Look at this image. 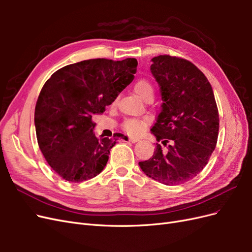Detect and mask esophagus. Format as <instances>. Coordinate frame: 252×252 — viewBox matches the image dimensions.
Masks as SVG:
<instances>
[{
  "instance_id": "obj_1",
  "label": "esophagus",
  "mask_w": 252,
  "mask_h": 252,
  "mask_svg": "<svg viewBox=\"0 0 252 252\" xmlns=\"http://www.w3.org/2000/svg\"><path fill=\"white\" fill-rule=\"evenodd\" d=\"M129 141H130L131 143H136V142L140 141V139H138V138H129Z\"/></svg>"
}]
</instances>
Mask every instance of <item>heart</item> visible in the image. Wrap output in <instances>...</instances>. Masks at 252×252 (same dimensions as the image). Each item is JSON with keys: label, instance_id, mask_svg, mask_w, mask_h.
Masks as SVG:
<instances>
[{"label": "heart", "instance_id": "obj_1", "mask_svg": "<svg viewBox=\"0 0 252 252\" xmlns=\"http://www.w3.org/2000/svg\"><path fill=\"white\" fill-rule=\"evenodd\" d=\"M135 94L144 101H151L155 94L154 87H152L151 83L147 80H140L135 83L133 87ZM148 125L147 119H128L126 120L122 127H123L124 131H126L130 135H139L141 134L144 129Z\"/></svg>", "mask_w": 252, "mask_h": 252}]
</instances>
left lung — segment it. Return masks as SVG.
Wrapping results in <instances>:
<instances>
[{
    "label": "left lung",
    "instance_id": "8db88e82",
    "mask_svg": "<svg viewBox=\"0 0 252 252\" xmlns=\"http://www.w3.org/2000/svg\"><path fill=\"white\" fill-rule=\"evenodd\" d=\"M150 71L162 96L161 112L150 129L158 142L143 172L164 185L184 184L207 165L219 135V111L204 73L187 60L170 56L151 59Z\"/></svg>",
    "mask_w": 252,
    "mask_h": 252
}]
</instances>
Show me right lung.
I'll list each match as a JSON object with an SVG mask.
<instances>
[{"mask_svg": "<svg viewBox=\"0 0 252 252\" xmlns=\"http://www.w3.org/2000/svg\"><path fill=\"white\" fill-rule=\"evenodd\" d=\"M136 66L131 58L86 60L61 68L44 84L34 110L36 139L45 159L65 181L93 179L105 168L118 139L97 138L91 119L132 82Z\"/></svg>", "mask_w": 252, "mask_h": 252, "instance_id": "1", "label": "right lung"}]
</instances>
